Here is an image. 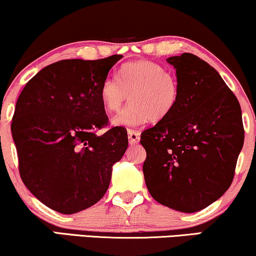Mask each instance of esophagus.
<instances>
[{"label": "esophagus", "instance_id": "34e87169", "mask_svg": "<svg viewBox=\"0 0 256 256\" xmlns=\"http://www.w3.org/2000/svg\"><path fill=\"white\" fill-rule=\"evenodd\" d=\"M128 142H130L131 145L137 144L139 142V139H140V134H139L138 131L128 130Z\"/></svg>", "mask_w": 256, "mask_h": 256}]
</instances>
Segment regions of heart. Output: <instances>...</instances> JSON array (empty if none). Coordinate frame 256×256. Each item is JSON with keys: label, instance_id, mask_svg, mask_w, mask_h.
<instances>
[{"label": "heart", "instance_id": "1", "mask_svg": "<svg viewBox=\"0 0 256 256\" xmlns=\"http://www.w3.org/2000/svg\"><path fill=\"white\" fill-rule=\"evenodd\" d=\"M130 96L131 104L112 124L134 128L160 122L170 114L178 102V82L160 64L150 60L128 62L122 67L118 79L110 76L100 87V98L106 110L118 112Z\"/></svg>", "mask_w": 256, "mask_h": 256}]
</instances>
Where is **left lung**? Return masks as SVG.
<instances>
[{"label":"left lung","instance_id":"1","mask_svg":"<svg viewBox=\"0 0 256 256\" xmlns=\"http://www.w3.org/2000/svg\"><path fill=\"white\" fill-rule=\"evenodd\" d=\"M178 102L143 131V164L150 195L160 204L195 212L218 200L234 178L244 130L238 100L218 70L192 53L170 56Z\"/></svg>","mask_w":256,"mask_h":256}]
</instances>
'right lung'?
Returning <instances> with one entry per match:
<instances>
[{
    "label": "right lung",
    "mask_w": 256,
    "mask_h": 256,
    "mask_svg": "<svg viewBox=\"0 0 256 256\" xmlns=\"http://www.w3.org/2000/svg\"><path fill=\"white\" fill-rule=\"evenodd\" d=\"M122 58L48 64L26 84L16 102L12 134L22 182L61 214H76L102 200L113 164L128 148L124 128L96 134L108 122L100 87Z\"/></svg>",
    "instance_id": "add662e5"
}]
</instances>
